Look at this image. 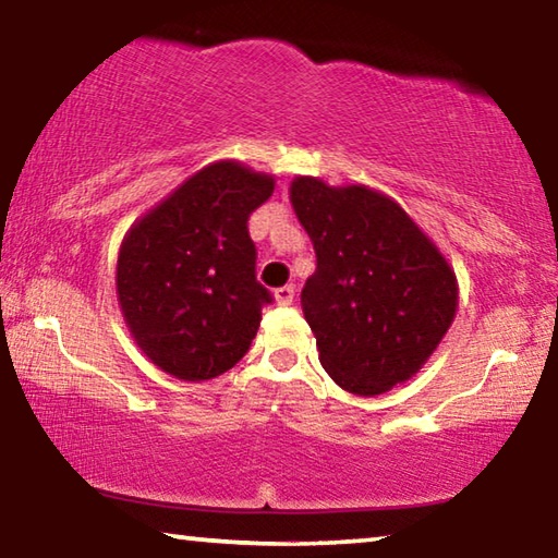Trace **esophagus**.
I'll return each mask as SVG.
<instances>
[{"label": "esophagus", "mask_w": 558, "mask_h": 558, "mask_svg": "<svg viewBox=\"0 0 558 558\" xmlns=\"http://www.w3.org/2000/svg\"><path fill=\"white\" fill-rule=\"evenodd\" d=\"M276 300H278V305H282V307L292 305V300H295V288H292V286L278 288V290H276Z\"/></svg>", "instance_id": "esophagus-1"}]
</instances>
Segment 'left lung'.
Masks as SVG:
<instances>
[{
  "mask_svg": "<svg viewBox=\"0 0 558 558\" xmlns=\"http://www.w3.org/2000/svg\"><path fill=\"white\" fill-rule=\"evenodd\" d=\"M290 202L317 256L300 302L319 364L356 396L409 381L456 317L448 260L399 204L369 186L298 177Z\"/></svg>",
  "mask_w": 558,
  "mask_h": 558,
  "instance_id": "8db88e82",
  "label": "left lung"
}]
</instances>
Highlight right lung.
<instances>
[{"label": "right lung", "instance_id": "add662e5", "mask_svg": "<svg viewBox=\"0 0 558 558\" xmlns=\"http://www.w3.org/2000/svg\"><path fill=\"white\" fill-rule=\"evenodd\" d=\"M270 174L221 159L132 223L118 256V300L137 347L184 381L229 372L248 352L270 292L256 280L248 216Z\"/></svg>", "mask_w": 558, "mask_h": 558}]
</instances>
